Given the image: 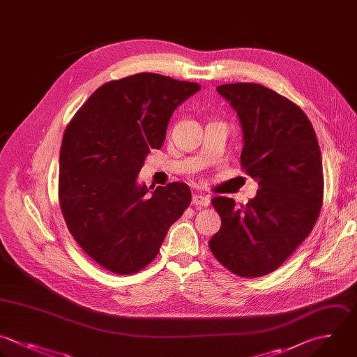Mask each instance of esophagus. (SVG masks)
Listing matches in <instances>:
<instances>
[{"instance_id":"34e87169","label":"esophagus","mask_w":357,"mask_h":357,"mask_svg":"<svg viewBox=\"0 0 357 357\" xmlns=\"http://www.w3.org/2000/svg\"><path fill=\"white\" fill-rule=\"evenodd\" d=\"M192 204L195 206H208L209 205V197L197 192V194L192 195Z\"/></svg>"}]
</instances>
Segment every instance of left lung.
Segmentation results:
<instances>
[{
	"label": "left lung",
	"mask_w": 357,
	"mask_h": 357,
	"mask_svg": "<svg viewBox=\"0 0 357 357\" xmlns=\"http://www.w3.org/2000/svg\"><path fill=\"white\" fill-rule=\"evenodd\" d=\"M216 91L237 113L241 166L259 188L240 208L227 197L212 199L222 226L209 248L230 272L257 278L279 268L312 230L324 194L321 151L303 110L272 89L240 82Z\"/></svg>",
	"instance_id": "left-lung-1"
}]
</instances>
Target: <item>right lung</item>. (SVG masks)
Here are the masks:
<instances>
[{"label": "right lung", "instance_id": "obj_1", "mask_svg": "<svg viewBox=\"0 0 357 357\" xmlns=\"http://www.w3.org/2000/svg\"><path fill=\"white\" fill-rule=\"evenodd\" d=\"M199 89L151 73L112 81L93 92L64 132L61 211L79 247L110 272L134 273L155 259L191 202L187 184L153 190L138 174L151 149L163 146L174 110Z\"/></svg>", "mask_w": 357, "mask_h": 357}]
</instances>
